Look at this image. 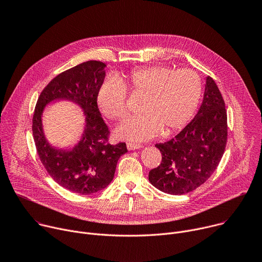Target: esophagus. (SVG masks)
<instances>
[{"mask_svg":"<svg viewBox=\"0 0 262 262\" xmlns=\"http://www.w3.org/2000/svg\"><path fill=\"white\" fill-rule=\"evenodd\" d=\"M141 147H142L141 144L132 143V142H128V143H127V149H128V150H136V149H139V148H141Z\"/></svg>","mask_w":262,"mask_h":262,"instance_id":"1","label":"esophagus"}]
</instances>
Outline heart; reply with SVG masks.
Instances as JSON below:
<instances>
[{
  "label": "heart",
  "mask_w": 262,
  "mask_h": 262,
  "mask_svg": "<svg viewBox=\"0 0 262 262\" xmlns=\"http://www.w3.org/2000/svg\"><path fill=\"white\" fill-rule=\"evenodd\" d=\"M144 95L142 114L124 120L116 129L119 138L143 141L161 132L167 136L188 123L198 107L202 81L192 69L152 65L132 70L128 74L106 79L97 92V104L110 119L127 114V92Z\"/></svg>",
  "instance_id": "obj_1"
}]
</instances>
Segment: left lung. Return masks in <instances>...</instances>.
I'll list each match as a JSON object with an SVG mask.
<instances>
[{"label": "left lung", "instance_id": "left-lung-1", "mask_svg": "<svg viewBox=\"0 0 262 262\" xmlns=\"http://www.w3.org/2000/svg\"><path fill=\"white\" fill-rule=\"evenodd\" d=\"M227 143V113L223 96L206 78L202 104L194 119L177 136L157 144L162 163L148 179L160 191L183 195L196 190L214 172Z\"/></svg>", "mask_w": 262, "mask_h": 262}]
</instances>
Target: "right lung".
<instances>
[{
  "mask_svg": "<svg viewBox=\"0 0 262 262\" xmlns=\"http://www.w3.org/2000/svg\"><path fill=\"white\" fill-rule=\"evenodd\" d=\"M104 67V63L92 60L58 74L40 93L32 120L36 149L46 170L64 189L80 195L105 189L114 178L118 160L127 152L124 142L108 143L110 130L97 105V92L105 77ZM61 99L79 104L86 116L82 139L71 149L53 147L42 128L43 108Z\"/></svg>",
  "mask_w": 262,
  "mask_h": 262,
  "instance_id": "right-lung-1",
  "label": "right lung"
}]
</instances>
